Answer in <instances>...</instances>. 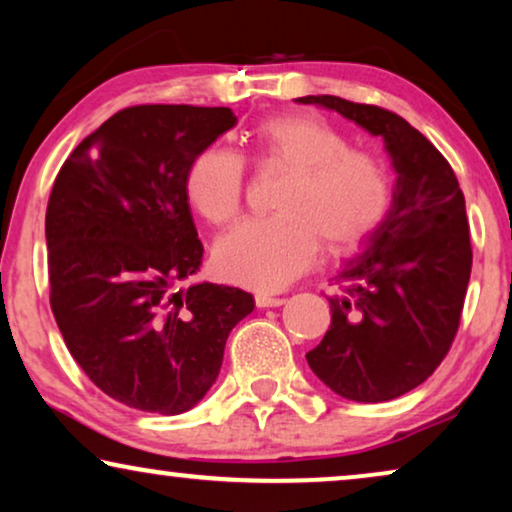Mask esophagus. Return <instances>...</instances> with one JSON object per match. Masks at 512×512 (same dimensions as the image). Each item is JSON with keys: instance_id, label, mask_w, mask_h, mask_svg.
<instances>
[{"instance_id": "1", "label": "esophagus", "mask_w": 512, "mask_h": 512, "mask_svg": "<svg viewBox=\"0 0 512 512\" xmlns=\"http://www.w3.org/2000/svg\"><path fill=\"white\" fill-rule=\"evenodd\" d=\"M286 298L282 296H268V293H256V305L258 307H279L284 305Z\"/></svg>"}]
</instances>
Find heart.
Masks as SVG:
<instances>
[{
  "label": "heart",
  "mask_w": 512,
  "mask_h": 512,
  "mask_svg": "<svg viewBox=\"0 0 512 512\" xmlns=\"http://www.w3.org/2000/svg\"><path fill=\"white\" fill-rule=\"evenodd\" d=\"M254 158L289 172L275 200L277 216L247 221L214 249L216 270L233 284L277 291L310 268L319 247L331 256L361 247L387 219L394 184L373 153L354 151L345 132L319 116H282L256 130ZM244 160L209 146L193 158L186 193L216 228L230 226L244 205Z\"/></svg>",
  "instance_id": "heart-1"
}]
</instances>
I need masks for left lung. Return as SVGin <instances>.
<instances>
[{"label":"left lung","instance_id":"8db88e82","mask_svg":"<svg viewBox=\"0 0 512 512\" xmlns=\"http://www.w3.org/2000/svg\"><path fill=\"white\" fill-rule=\"evenodd\" d=\"M384 139L396 172L387 219L333 277L331 326L305 354L328 389L356 403L408 394L440 366L457 335L473 251L452 167L394 111L335 95L298 97Z\"/></svg>","mask_w":512,"mask_h":512}]
</instances>
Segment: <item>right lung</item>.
Instances as JSON below:
<instances>
[{"label": "right lung", "instance_id": "1", "mask_svg": "<svg viewBox=\"0 0 512 512\" xmlns=\"http://www.w3.org/2000/svg\"><path fill=\"white\" fill-rule=\"evenodd\" d=\"M235 123L228 107H128L55 177L46 209L53 317L90 382L128 408L191 410L216 382L230 331L254 310V296L235 286H177L205 251L188 167Z\"/></svg>", "mask_w": 512, "mask_h": 512}]
</instances>
